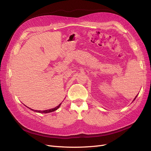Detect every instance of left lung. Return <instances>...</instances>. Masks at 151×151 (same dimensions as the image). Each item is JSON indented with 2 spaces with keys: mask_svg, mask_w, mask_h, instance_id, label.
<instances>
[{
  "mask_svg": "<svg viewBox=\"0 0 151 151\" xmlns=\"http://www.w3.org/2000/svg\"><path fill=\"white\" fill-rule=\"evenodd\" d=\"M137 96H136V97H135V99H134V100H135V98H137Z\"/></svg>",
  "mask_w": 151,
  "mask_h": 151,
  "instance_id": "obj_1",
  "label": "left lung"
}]
</instances>
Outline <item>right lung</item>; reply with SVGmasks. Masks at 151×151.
<instances>
[{
    "label": "right lung",
    "mask_w": 151,
    "mask_h": 151,
    "mask_svg": "<svg viewBox=\"0 0 151 151\" xmlns=\"http://www.w3.org/2000/svg\"><path fill=\"white\" fill-rule=\"evenodd\" d=\"M62 104V103L58 105V106H57V107L54 108H52V109H47V110H43V111H38V110H34V109H32V110H33L34 111H36V112H38V113H50V112H53L54 111L57 110V109L60 107V104Z\"/></svg>",
    "instance_id": "right-lung-1"
}]
</instances>
